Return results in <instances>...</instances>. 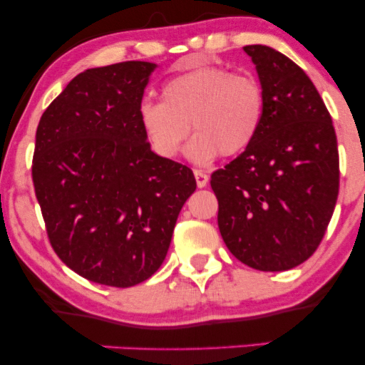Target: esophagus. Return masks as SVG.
<instances>
[{
	"label": "esophagus",
	"mask_w": 365,
	"mask_h": 365,
	"mask_svg": "<svg viewBox=\"0 0 365 365\" xmlns=\"http://www.w3.org/2000/svg\"><path fill=\"white\" fill-rule=\"evenodd\" d=\"M194 177H195V182H197V187L199 188H204L207 185V182H209V177L206 173H204V171H200V170H195L194 171Z\"/></svg>",
	"instance_id": "esophagus-1"
}]
</instances>
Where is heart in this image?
<instances>
[{
  "label": "heart",
  "mask_w": 365,
  "mask_h": 365,
  "mask_svg": "<svg viewBox=\"0 0 365 365\" xmlns=\"http://www.w3.org/2000/svg\"><path fill=\"white\" fill-rule=\"evenodd\" d=\"M140 127L163 158L182 153L190 133L197 135L187 154L197 165L217 156H235L252 144L264 116L261 86L223 66L200 65L180 72L163 86V99H144Z\"/></svg>",
  "instance_id": "obj_1"
}]
</instances>
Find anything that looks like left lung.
I'll return each mask as SVG.
<instances>
[{"label":"left lung","instance_id":"1","mask_svg":"<svg viewBox=\"0 0 365 365\" xmlns=\"http://www.w3.org/2000/svg\"><path fill=\"white\" fill-rule=\"evenodd\" d=\"M264 94L252 144L211 175L217 226L240 262L288 271L319 247L338 199L331 116L307 73L269 46H245Z\"/></svg>","mask_w":365,"mask_h":365}]
</instances>
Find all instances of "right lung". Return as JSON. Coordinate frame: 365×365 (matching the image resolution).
<instances>
[{
	"mask_svg": "<svg viewBox=\"0 0 365 365\" xmlns=\"http://www.w3.org/2000/svg\"><path fill=\"white\" fill-rule=\"evenodd\" d=\"M156 63L78 73L41 116L32 180L54 252L89 282L127 288L150 278L197 183L150 150L139 110Z\"/></svg>",
	"mask_w": 365,
	"mask_h": 365,
	"instance_id": "right-lung-1",
	"label": "right lung"
}]
</instances>
